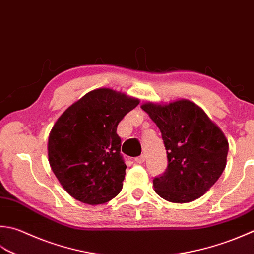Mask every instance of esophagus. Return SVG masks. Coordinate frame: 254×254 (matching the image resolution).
Listing matches in <instances>:
<instances>
[{
	"label": "esophagus",
	"instance_id": "1",
	"mask_svg": "<svg viewBox=\"0 0 254 254\" xmlns=\"http://www.w3.org/2000/svg\"><path fill=\"white\" fill-rule=\"evenodd\" d=\"M145 160H146V156L144 155V154H142L141 156H138V157H136V158H135V162H136V163H138V164H142V163L145 162Z\"/></svg>",
	"mask_w": 254,
	"mask_h": 254
}]
</instances>
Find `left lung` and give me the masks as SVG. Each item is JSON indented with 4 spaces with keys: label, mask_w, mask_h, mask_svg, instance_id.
<instances>
[{
    "label": "left lung",
    "mask_w": 254,
    "mask_h": 254,
    "mask_svg": "<svg viewBox=\"0 0 254 254\" xmlns=\"http://www.w3.org/2000/svg\"><path fill=\"white\" fill-rule=\"evenodd\" d=\"M162 133L167 168L153 180L157 195L172 202H190L210 190L225 170L229 145L221 130L195 103H145Z\"/></svg>",
    "instance_id": "8db88e82"
}]
</instances>
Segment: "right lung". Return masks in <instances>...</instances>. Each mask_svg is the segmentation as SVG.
<instances>
[{
	"label": "right lung",
	"mask_w": 254,
	"mask_h": 254,
	"mask_svg": "<svg viewBox=\"0 0 254 254\" xmlns=\"http://www.w3.org/2000/svg\"><path fill=\"white\" fill-rule=\"evenodd\" d=\"M138 104L110 89L88 92L64 111L48 138V161L69 195L89 205L121 191L127 165L118 124Z\"/></svg>",
	"instance_id": "right-lung-1"
}]
</instances>
